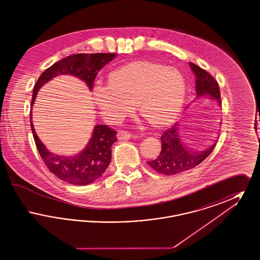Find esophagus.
I'll list each match as a JSON object with an SVG mask.
<instances>
[{
  "instance_id": "1",
  "label": "esophagus",
  "mask_w": 260,
  "mask_h": 260,
  "mask_svg": "<svg viewBox=\"0 0 260 260\" xmlns=\"http://www.w3.org/2000/svg\"><path fill=\"white\" fill-rule=\"evenodd\" d=\"M131 136H132V135H131L129 133H127V132H124V131L119 132V133L117 134V138H118L119 140H122V141H126V140H128V139L131 138Z\"/></svg>"
}]
</instances>
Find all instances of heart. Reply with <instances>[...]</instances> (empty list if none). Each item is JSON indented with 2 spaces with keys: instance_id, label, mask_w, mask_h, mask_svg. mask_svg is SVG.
<instances>
[{
  "instance_id": "1",
  "label": "heart",
  "mask_w": 260,
  "mask_h": 260,
  "mask_svg": "<svg viewBox=\"0 0 260 260\" xmlns=\"http://www.w3.org/2000/svg\"><path fill=\"white\" fill-rule=\"evenodd\" d=\"M185 80L175 68L150 61L125 64L109 75V82L98 81L92 99L102 118L117 123L135 109L154 126L171 124L181 111Z\"/></svg>"
}]
</instances>
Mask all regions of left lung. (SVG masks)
I'll list each match as a JSON object with an SVG mask.
<instances>
[{"mask_svg": "<svg viewBox=\"0 0 260 260\" xmlns=\"http://www.w3.org/2000/svg\"><path fill=\"white\" fill-rule=\"evenodd\" d=\"M189 66L196 78L195 100L206 98L216 101L217 105L220 106V91L214 78L192 62L189 63ZM188 107L189 106H187L186 109H188ZM179 127L180 121L173 124L171 128L162 134L160 155L155 160L147 161L149 166L157 173L173 175L194 169L204 161L215 147L216 142L203 150L188 147L182 136H180Z\"/></svg>", "mask_w": 260, "mask_h": 260, "instance_id": "left-lung-1", "label": "left lung"}]
</instances>
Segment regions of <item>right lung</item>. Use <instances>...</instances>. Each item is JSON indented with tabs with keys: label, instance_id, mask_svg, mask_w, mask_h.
Returning a JSON list of instances; mask_svg holds the SVG:
<instances>
[{
	"label": "right lung",
	"instance_id": "add662e5",
	"mask_svg": "<svg viewBox=\"0 0 260 260\" xmlns=\"http://www.w3.org/2000/svg\"><path fill=\"white\" fill-rule=\"evenodd\" d=\"M117 56V53H77L67 56L48 68L38 79L33 89L32 108L40 88L59 75L77 77L92 90L99 71ZM30 124L38 151L50 172L65 182L74 185H87L104 173L111 161L112 145L117 141L116 132L105 124H96L86 147L73 156L50 152L39 138L30 114Z\"/></svg>",
	"mask_w": 260,
	"mask_h": 260
}]
</instances>
